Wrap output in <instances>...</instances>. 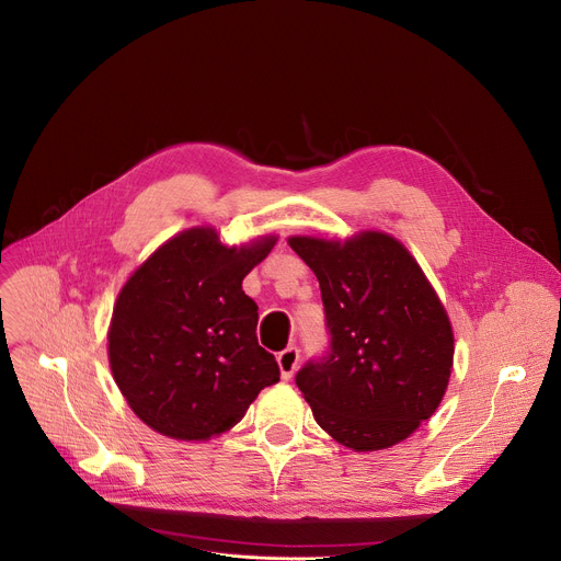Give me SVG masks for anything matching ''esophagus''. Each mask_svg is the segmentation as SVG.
I'll return each instance as SVG.
<instances>
[{
    "instance_id": "1",
    "label": "esophagus",
    "mask_w": 561,
    "mask_h": 561,
    "mask_svg": "<svg viewBox=\"0 0 561 561\" xmlns=\"http://www.w3.org/2000/svg\"><path fill=\"white\" fill-rule=\"evenodd\" d=\"M278 368H280V377L283 379H289L294 375V370L298 368V362H300V351L296 346H289L285 348L283 353H278Z\"/></svg>"
}]
</instances>
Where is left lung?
Instances as JSON below:
<instances>
[{
	"label": "left lung",
	"instance_id": "1",
	"mask_svg": "<svg viewBox=\"0 0 561 561\" xmlns=\"http://www.w3.org/2000/svg\"><path fill=\"white\" fill-rule=\"evenodd\" d=\"M317 274L328 351L296 386L328 434L355 451L409 438L438 409L454 359L445 308L413 255L391 236L348 242L289 238Z\"/></svg>",
	"mask_w": 561,
	"mask_h": 561
}]
</instances>
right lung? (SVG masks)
<instances>
[{
	"label": "right lung",
	"instance_id": "obj_1",
	"mask_svg": "<svg viewBox=\"0 0 561 561\" xmlns=\"http://www.w3.org/2000/svg\"><path fill=\"white\" fill-rule=\"evenodd\" d=\"M276 238L222 247L213 229H188L121 289L110 325V366L130 409L159 434L208 440L242 420L280 379L257 346V306L242 278Z\"/></svg>",
	"mask_w": 561,
	"mask_h": 561
}]
</instances>
